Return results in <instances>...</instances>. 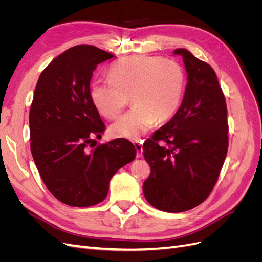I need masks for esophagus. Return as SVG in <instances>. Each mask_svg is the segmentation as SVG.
Masks as SVG:
<instances>
[{
    "mask_svg": "<svg viewBox=\"0 0 262 262\" xmlns=\"http://www.w3.org/2000/svg\"><path fill=\"white\" fill-rule=\"evenodd\" d=\"M134 146H136L137 149V157H141L143 155V145H142V142H136Z\"/></svg>",
    "mask_w": 262,
    "mask_h": 262,
    "instance_id": "1",
    "label": "esophagus"
}]
</instances>
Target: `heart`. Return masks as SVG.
<instances>
[{
  "label": "heart",
  "instance_id": "b5f03b06",
  "mask_svg": "<svg viewBox=\"0 0 262 262\" xmlns=\"http://www.w3.org/2000/svg\"><path fill=\"white\" fill-rule=\"evenodd\" d=\"M110 80H96L91 98L97 112L115 120L133 102L130 112L110 131L117 138L139 140L154 123L170 119L180 105L186 85L185 71L178 62L158 55H131L109 70Z\"/></svg>",
  "mask_w": 262,
  "mask_h": 262
}]
</instances>
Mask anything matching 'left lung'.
I'll list each match as a JSON object with an SVG mask.
<instances>
[{"label": "left lung", "instance_id": "obj_1", "mask_svg": "<svg viewBox=\"0 0 262 262\" xmlns=\"http://www.w3.org/2000/svg\"><path fill=\"white\" fill-rule=\"evenodd\" d=\"M173 53L185 63L186 92L175 116L143 144L150 167L143 192L154 208L178 213L195 208L212 192L227 154L228 123L214 70L186 49Z\"/></svg>", "mask_w": 262, "mask_h": 262}]
</instances>
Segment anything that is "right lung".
Returning <instances> with one entry per match:
<instances>
[{
  "instance_id": "1",
  "label": "right lung",
  "mask_w": 262,
  "mask_h": 262,
  "mask_svg": "<svg viewBox=\"0 0 262 262\" xmlns=\"http://www.w3.org/2000/svg\"><path fill=\"white\" fill-rule=\"evenodd\" d=\"M115 55L78 45L53 59L39 76L29 113L30 150L49 191L71 207H91L108 194L109 181L136 158L130 141L98 143L105 124L91 98L99 63Z\"/></svg>"
}]
</instances>
